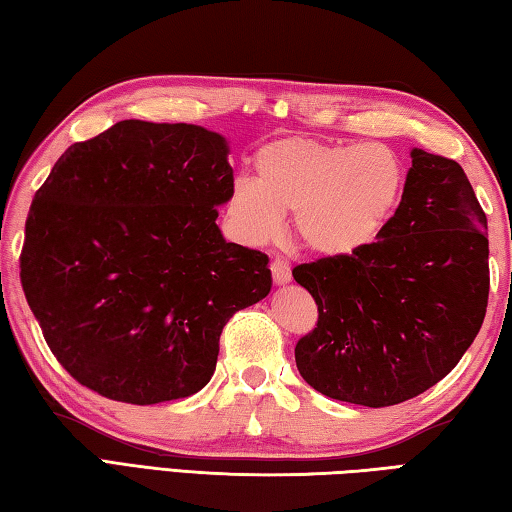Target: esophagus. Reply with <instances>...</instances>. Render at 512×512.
<instances>
[{"label":"esophagus","mask_w":512,"mask_h":512,"mask_svg":"<svg viewBox=\"0 0 512 512\" xmlns=\"http://www.w3.org/2000/svg\"><path fill=\"white\" fill-rule=\"evenodd\" d=\"M272 278L276 285H285L292 281V269H289V263L285 258L272 260Z\"/></svg>","instance_id":"obj_1"}]
</instances>
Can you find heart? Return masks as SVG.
Segmentation results:
<instances>
[{"label":"heart","mask_w":512,"mask_h":512,"mask_svg":"<svg viewBox=\"0 0 512 512\" xmlns=\"http://www.w3.org/2000/svg\"><path fill=\"white\" fill-rule=\"evenodd\" d=\"M258 180H238L227 218L247 243L272 240L283 214L310 252L352 256L374 243L399 205L403 167L383 144L283 138L256 156Z\"/></svg>","instance_id":"obj_1"}]
</instances>
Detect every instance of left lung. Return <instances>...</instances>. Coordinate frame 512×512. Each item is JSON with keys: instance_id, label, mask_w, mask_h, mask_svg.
<instances>
[{"instance_id": "8db88e82", "label": "left lung", "mask_w": 512, "mask_h": 512, "mask_svg": "<svg viewBox=\"0 0 512 512\" xmlns=\"http://www.w3.org/2000/svg\"><path fill=\"white\" fill-rule=\"evenodd\" d=\"M394 216L361 252L294 267L318 305L296 368L325 397L397 406L439 383L486 316L488 223L455 160L412 149Z\"/></svg>"}]
</instances>
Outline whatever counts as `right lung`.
Returning <instances> with one entry per match:
<instances>
[{"instance_id":"right-lung-1","label":"right lung","mask_w":512,"mask_h":512,"mask_svg":"<svg viewBox=\"0 0 512 512\" xmlns=\"http://www.w3.org/2000/svg\"><path fill=\"white\" fill-rule=\"evenodd\" d=\"M227 153L196 124L122 120L71 144L37 189L19 276L77 383L133 406L191 397L229 318L269 294V258L216 225Z\"/></svg>"}]
</instances>
